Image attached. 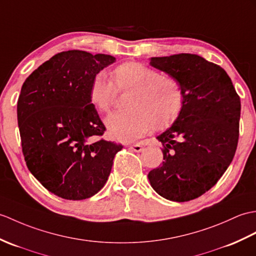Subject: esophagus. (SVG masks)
<instances>
[{
    "label": "esophagus",
    "instance_id": "34e87169",
    "mask_svg": "<svg viewBox=\"0 0 256 256\" xmlns=\"http://www.w3.org/2000/svg\"><path fill=\"white\" fill-rule=\"evenodd\" d=\"M130 150H133L135 152H140L142 150V146L140 144V142H134V144L130 145Z\"/></svg>",
    "mask_w": 256,
    "mask_h": 256
}]
</instances>
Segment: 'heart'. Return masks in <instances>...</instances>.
I'll list each match as a JSON object with an SVG mask.
<instances>
[{"instance_id":"heart-1","label":"heart","mask_w":256,"mask_h":256,"mask_svg":"<svg viewBox=\"0 0 256 256\" xmlns=\"http://www.w3.org/2000/svg\"><path fill=\"white\" fill-rule=\"evenodd\" d=\"M116 90L130 92L126 100L128 109L109 116L106 126L112 138L121 142L138 138L152 126H170L186 104V92L179 80L140 62L118 64L112 70L111 80L104 73L94 74L88 86V98L106 114L114 104Z\"/></svg>"}]
</instances>
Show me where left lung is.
Here are the masks:
<instances>
[{"label":"left lung","mask_w":256,"mask_h":256,"mask_svg":"<svg viewBox=\"0 0 256 256\" xmlns=\"http://www.w3.org/2000/svg\"><path fill=\"white\" fill-rule=\"evenodd\" d=\"M150 64L181 82L186 104L174 126L157 138L164 162L148 179L167 200L198 198L215 186L234 157L240 97L226 70L200 56L152 58Z\"/></svg>","instance_id":"obj_1"}]
</instances>
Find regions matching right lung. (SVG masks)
Wrapping results in <instances>:
<instances>
[{"instance_id": "obj_1", "label": "right lung", "mask_w": 256, "mask_h": 256, "mask_svg": "<svg viewBox=\"0 0 256 256\" xmlns=\"http://www.w3.org/2000/svg\"><path fill=\"white\" fill-rule=\"evenodd\" d=\"M116 58L58 53L22 84L17 101L22 150L29 171L58 198L80 200L104 188L123 146L101 138L106 126L88 98L92 76Z\"/></svg>"}]
</instances>
